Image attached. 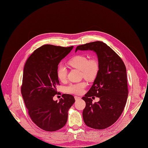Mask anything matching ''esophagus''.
Instances as JSON below:
<instances>
[{
    "mask_svg": "<svg viewBox=\"0 0 148 148\" xmlns=\"http://www.w3.org/2000/svg\"><path fill=\"white\" fill-rule=\"evenodd\" d=\"M75 100H76V101H77V100L80 99H81V98H80V97H77V96H75Z\"/></svg>",
    "mask_w": 148,
    "mask_h": 148,
    "instance_id": "esophagus-1",
    "label": "esophagus"
}]
</instances>
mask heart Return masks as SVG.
<instances>
[{
  "label": "heart",
  "mask_w": 148,
  "mask_h": 148,
  "mask_svg": "<svg viewBox=\"0 0 148 148\" xmlns=\"http://www.w3.org/2000/svg\"><path fill=\"white\" fill-rule=\"evenodd\" d=\"M68 64L79 71H81L82 76L88 81H92L97 77L99 71V63L95 58L88 60V58L83 55H77L72 57L68 61ZM67 70L66 68L60 65L57 69V76L58 79L64 82L66 79ZM87 84L85 81L76 83H71L65 88L66 92L73 94H81L84 91Z\"/></svg>",
  "instance_id": "heart-1"
}]
</instances>
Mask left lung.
<instances>
[{"mask_svg":"<svg viewBox=\"0 0 148 148\" xmlns=\"http://www.w3.org/2000/svg\"><path fill=\"white\" fill-rule=\"evenodd\" d=\"M96 53L99 71L89 91L82 99L86 102L83 111L85 124L92 128L105 129L114 123L121 114L128 97L125 66L121 58L106 44L97 41L78 46L75 50ZM100 98L92 104L90 97Z\"/></svg>","mask_w":148,"mask_h":148,"instance_id":"left-lung-1","label":"left lung"}]
</instances>
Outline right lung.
<instances>
[{
	"instance_id": "add662e5",
	"label": "right lung",
	"mask_w": 148,
	"mask_h": 148,
	"mask_svg": "<svg viewBox=\"0 0 148 148\" xmlns=\"http://www.w3.org/2000/svg\"><path fill=\"white\" fill-rule=\"evenodd\" d=\"M73 47L43 45L34 51L25 64L21 94L31 120L43 130L56 131L62 128L75 101L73 95L66 94L62 95L59 102L53 100L60 84L58 65Z\"/></svg>"
}]
</instances>
